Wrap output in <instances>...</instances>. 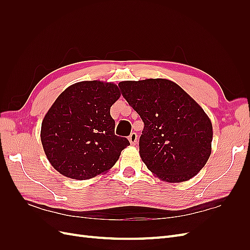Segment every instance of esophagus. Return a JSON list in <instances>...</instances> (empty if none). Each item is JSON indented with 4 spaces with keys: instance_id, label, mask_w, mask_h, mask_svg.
<instances>
[{
    "instance_id": "34e87169",
    "label": "esophagus",
    "mask_w": 250,
    "mask_h": 250,
    "mask_svg": "<svg viewBox=\"0 0 250 250\" xmlns=\"http://www.w3.org/2000/svg\"><path fill=\"white\" fill-rule=\"evenodd\" d=\"M128 140H129L131 145H135V144L138 143V134L135 132H131V134L129 135V138H128Z\"/></svg>"
}]
</instances>
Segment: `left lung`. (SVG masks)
Wrapping results in <instances>:
<instances>
[{"label":"left lung","instance_id":"1","mask_svg":"<svg viewBox=\"0 0 250 250\" xmlns=\"http://www.w3.org/2000/svg\"><path fill=\"white\" fill-rule=\"evenodd\" d=\"M119 87L144 122L139 145L147 168L168 183L194 177L207 164L213 140L199 104L167 79L122 81Z\"/></svg>","mask_w":250,"mask_h":250}]
</instances>
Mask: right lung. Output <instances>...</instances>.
<instances>
[{"label":"right lung","instance_id":"add662e5","mask_svg":"<svg viewBox=\"0 0 250 250\" xmlns=\"http://www.w3.org/2000/svg\"><path fill=\"white\" fill-rule=\"evenodd\" d=\"M121 94L113 83L81 81L64 89L42 123L49 162L62 175L89 179L109 170L130 145L115 134L110 107Z\"/></svg>","mask_w":250,"mask_h":250}]
</instances>
